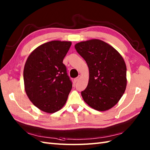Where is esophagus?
<instances>
[{
	"instance_id": "esophagus-1",
	"label": "esophagus",
	"mask_w": 150,
	"mask_h": 150,
	"mask_svg": "<svg viewBox=\"0 0 150 150\" xmlns=\"http://www.w3.org/2000/svg\"><path fill=\"white\" fill-rule=\"evenodd\" d=\"M80 78H81V76H80V75L78 76V77H77V78H75V79H74L75 82H77L79 81V79H80Z\"/></svg>"
}]
</instances>
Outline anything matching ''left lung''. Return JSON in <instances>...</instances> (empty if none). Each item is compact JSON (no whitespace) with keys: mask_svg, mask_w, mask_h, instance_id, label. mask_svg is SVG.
Here are the masks:
<instances>
[{"mask_svg":"<svg viewBox=\"0 0 150 150\" xmlns=\"http://www.w3.org/2000/svg\"><path fill=\"white\" fill-rule=\"evenodd\" d=\"M88 66L90 78L82 97L89 106L106 111L115 105L125 91L126 66L122 57L103 40L92 39L75 44Z\"/></svg>","mask_w":150,"mask_h":150,"instance_id":"obj_1","label":"left lung"}]
</instances>
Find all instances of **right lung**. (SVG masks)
<instances>
[{"mask_svg":"<svg viewBox=\"0 0 150 150\" xmlns=\"http://www.w3.org/2000/svg\"><path fill=\"white\" fill-rule=\"evenodd\" d=\"M71 45L68 41L44 43L30 54L25 64V91L35 106L44 112H56L68 99L72 82L63 59Z\"/></svg>","mask_w":150,"mask_h":150,"instance_id":"1","label":"right lung"}]
</instances>
